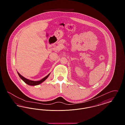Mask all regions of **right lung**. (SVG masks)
<instances>
[{
	"instance_id": "1",
	"label": "right lung",
	"mask_w": 125,
	"mask_h": 125,
	"mask_svg": "<svg viewBox=\"0 0 125 125\" xmlns=\"http://www.w3.org/2000/svg\"><path fill=\"white\" fill-rule=\"evenodd\" d=\"M17 73H18V75H19V76H20V77L24 81L25 83H26V84H27L29 85H31V86L37 85H39V84H40L42 83V82H43L48 77V76H49V75H50V73H49L46 76H45V77L42 78V80H40V81H31V80H29V79H26V78L22 76L18 72H17Z\"/></svg>"
}]
</instances>
